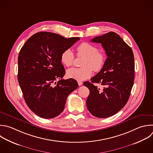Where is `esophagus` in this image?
<instances>
[{
  "label": "esophagus",
  "instance_id": "34e87169",
  "mask_svg": "<svg viewBox=\"0 0 153 153\" xmlns=\"http://www.w3.org/2000/svg\"><path fill=\"white\" fill-rule=\"evenodd\" d=\"M78 85L80 86V85H82V82L80 81H78Z\"/></svg>",
  "mask_w": 153,
  "mask_h": 153
}]
</instances>
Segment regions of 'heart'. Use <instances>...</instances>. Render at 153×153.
<instances>
[{
	"label": "heart",
	"instance_id": "heart-1",
	"mask_svg": "<svg viewBox=\"0 0 153 153\" xmlns=\"http://www.w3.org/2000/svg\"><path fill=\"white\" fill-rule=\"evenodd\" d=\"M76 56L83 57L81 68H72L67 70L68 78L78 81H84L89 78L93 72L91 68L95 72H99L103 68L106 62V56L99 51L98 48L87 42L79 44L76 48ZM74 54L69 48L64 50L60 56L62 63L66 66H71L74 62Z\"/></svg>",
	"mask_w": 153,
	"mask_h": 153
}]
</instances>
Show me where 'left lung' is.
Listing matches in <instances>:
<instances>
[{
	"label": "left lung",
	"instance_id": "left-lung-1",
	"mask_svg": "<svg viewBox=\"0 0 153 153\" xmlns=\"http://www.w3.org/2000/svg\"><path fill=\"white\" fill-rule=\"evenodd\" d=\"M100 43L107 55L102 69L84 82L90 94L86 101L89 112L98 118L111 117L127 102L134 83V62L131 48L116 33L111 32L91 41ZM94 83H100L99 88Z\"/></svg>",
	"mask_w": 153,
	"mask_h": 153
}]
</instances>
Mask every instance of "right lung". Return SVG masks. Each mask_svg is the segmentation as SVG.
<instances>
[{"mask_svg":"<svg viewBox=\"0 0 153 153\" xmlns=\"http://www.w3.org/2000/svg\"><path fill=\"white\" fill-rule=\"evenodd\" d=\"M78 40L41 32L32 35L19 53L18 80L25 100L41 118L60 115L68 95L78 87L74 79H62L65 70L60 60L62 53Z\"/></svg>","mask_w":153,"mask_h":153,"instance_id":"right-lung-1","label":"right lung"}]
</instances>
